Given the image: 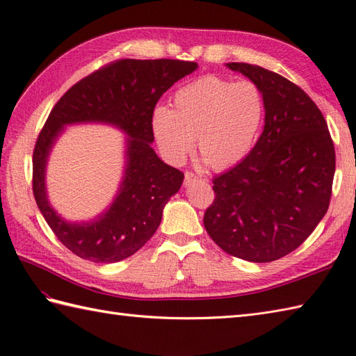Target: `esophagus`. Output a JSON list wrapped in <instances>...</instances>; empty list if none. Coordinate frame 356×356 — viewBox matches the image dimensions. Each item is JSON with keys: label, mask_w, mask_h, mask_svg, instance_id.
<instances>
[{"label": "esophagus", "mask_w": 356, "mask_h": 356, "mask_svg": "<svg viewBox=\"0 0 356 356\" xmlns=\"http://www.w3.org/2000/svg\"><path fill=\"white\" fill-rule=\"evenodd\" d=\"M199 181V177H196L193 172H186V177H184V186L190 187L191 184H195V182Z\"/></svg>", "instance_id": "esophagus-1"}]
</instances>
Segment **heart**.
I'll return each mask as SVG.
<instances>
[{"instance_id":"heart-1","label":"heart","mask_w":356,"mask_h":356,"mask_svg":"<svg viewBox=\"0 0 356 356\" xmlns=\"http://www.w3.org/2000/svg\"><path fill=\"white\" fill-rule=\"evenodd\" d=\"M264 113V96L255 83L203 75L174 93L170 108L156 106L149 126L161 156L172 165L186 160L196 138L203 160L225 170L250 156Z\"/></svg>"}]
</instances>
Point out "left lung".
I'll use <instances>...</instances> for the list:
<instances>
[{
	"mask_svg": "<svg viewBox=\"0 0 356 356\" xmlns=\"http://www.w3.org/2000/svg\"><path fill=\"white\" fill-rule=\"evenodd\" d=\"M225 67L261 89L264 127L250 156L213 178L203 224L227 254L275 261L303 243L327 213L334 144L324 115L298 86L250 63Z\"/></svg>",
	"mask_w": 356,
	"mask_h": 356,
	"instance_id": "8db88e82",
	"label": "left lung"
}]
</instances>
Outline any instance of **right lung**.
Instances as JSON below:
<instances>
[{
  "mask_svg": "<svg viewBox=\"0 0 356 356\" xmlns=\"http://www.w3.org/2000/svg\"><path fill=\"white\" fill-rule=\"evenodd\" d=\"M197 67L175 59H122L74 84L53 106L34 148L32 190L50 229L75 255L93 263H117L141 250L156 233L184 174L156 154L149 118L160 96ZM88 122L108 124L127 135L124 177L108 209L89 222H68L51 207L45 170L65 127Z\"/></svg>",
  "mask_w": 356,
  "mask_h": 356,
  "instance_id": "add662e5",
  "label": "right lung"
}]
</instances>
